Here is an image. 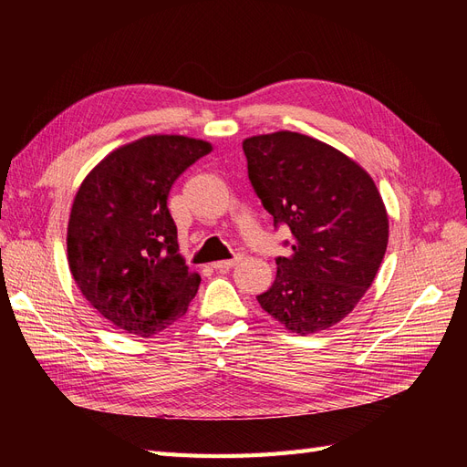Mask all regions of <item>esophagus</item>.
<instances>
[{"label": "esophagus", "mask_w": 467, "mask_h": 467, "mask_svg": "<svg viewBox=\"0 0 467 467\" xmlns=\"http://www.w3.org/2000/svg\"><path fill=\"white\" fill-rule=\"evenodd\" d=\"M244 257L242 255H235L234 259H228V261H218V263H214L212 266L216 268V271H230L232 266H235L239 261H242Z\"/></svg>", "instance_id": "1"}]
</instances>
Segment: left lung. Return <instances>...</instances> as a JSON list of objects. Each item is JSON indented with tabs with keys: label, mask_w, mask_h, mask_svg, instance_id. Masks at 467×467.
<instances>
[{
	"label": "left lung",
	"mask_w": 467,
	"mask_h": 467,
	"mask_svg": "<svg viewBox=\"0 0 467 467\" xmlns=\"http://www.w3.org/2000/svg\"><path fill=\"white\" fill-rule=\"evenodd\" d=\"M253 189L275 225L292 232L273 286L257 300L292 333L345 319L384 261L389 223L376 182L343 151L298 132L244 140Z\"/></svg>",
	"instance_id": "left-lung-1"
}]
</instances>
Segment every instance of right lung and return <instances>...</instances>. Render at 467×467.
I'll return each instance as SVG.
<instances>
[{
  "mask_svg": "<svg viewBox=\"0 0 467 467\" xmlns=\"http://www.w3.org/2000/svg\"><path fill=\"white\" fill-rule=\"evenodd\" d=\"M212 151L204 140L144 136L110 151L83 179L67 222V265L99 314L138 337L187 314L201 276L179 255L167 196Z\"/></svg>",
  "mask_w": 467,
  "mask_h": 467,
  "instance_id": "add662e5",
  "label": "right lung"
}]
</instances>
